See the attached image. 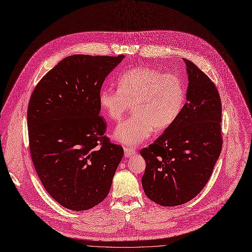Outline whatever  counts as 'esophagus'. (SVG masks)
Here are the masks:
<instances>
[{"mask_svg": "<svg viewBox=\"0 0 252 252\" xmlns=\"http://www.w3.org/2000/svg\"><path fill=\"white\" fill-rule=\"evenodd\" d=\"M135 151L133 148H129V147H125L124 148V154H125V158H129L131 156H133V154H135Z\"/></svg>", "mask_w": 252, "mask_h": 252, "instance_id": "1", "label": "esophagus"}]
</instances>
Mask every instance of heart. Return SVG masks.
<instances>
[{
    "label": "heart",
    "instance_id": "heart-1",
    "mask_svg": "<svg viewBox=\"0 0 252 252\" xmlns=\"http://www.w3.org/2000/svg\"><path fill=\"white\" fill-rule=\"evenodd\" d=\"M187 90L182 77L150 66H135L118 79V89L105 87L99 94L102 111L112 121H120L133 104V115L114 131L118 142L134 147L153 132L175 123L185 107Z\"/></svg>",
    "mask_w": 252,
    "mask_h": 252
}]
</instances>
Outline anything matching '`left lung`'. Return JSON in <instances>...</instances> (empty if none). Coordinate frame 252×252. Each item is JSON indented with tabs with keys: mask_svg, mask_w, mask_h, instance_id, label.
Wrapping results in <instances>:
<instances>
[{
	"mask_svg": "<svg viewBox=\"0 0 252 252\" xmlns=\"http://www.w3.org/2000/svg\"><path fill=\"white\" fill-rule=\"evenodd\" d=\"M187 102L178 120L140 154L146 161L142 187L148 199L173 207L195 198L208 183L222 149L218 90L196 64L184 60Z\"/></svg>",
	"mask_w": 252,
	"mask_h": 252,
	"instance_id": "8db88e82",
	"label": "left lung"
}]
</instances>
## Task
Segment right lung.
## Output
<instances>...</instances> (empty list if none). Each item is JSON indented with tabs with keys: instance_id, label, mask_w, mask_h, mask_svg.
<instances>
[{
	"instance_id": "obj_1",
	"label": "right lung",
	"mask_w": 252,
	"mask_h": 252,
	"mask_svg": "<svg viewBox=\"0 0 252 252\" xmlns=\"http://www.w3.org/2000/svg\"><path fill=\"white\" fill-rule=\"evenodd\" d=\"M124 55L75 54L50 69L27 110L29 150L44 189L73 211L89 210L109 193L124 154L106 136L99 94Z\"/></svg>"
}]
</instances>
